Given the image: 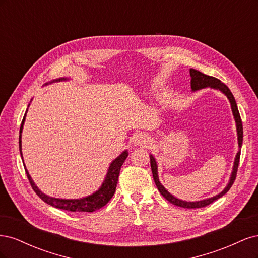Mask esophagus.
Returning a JSON list of instances; mask_svg holds the SVG:
<instances>
[{
	"mask_svg": "<svg viewBox=\"0 0 258 258\" xmlns=\"http://www.w3.org/2000/svg\"><path fill=\"white\" fill-rule=\"evenodd\" d=\"M132 143L135 145H139L142 147H146L151 143V138L144 134H137L134 138H132Z\"/></svg>",
	"mask_w": 258,
	"mask_h": 258,
	"instance_id": "obj_1",
	"label": "esophagus"
}]
</instances>
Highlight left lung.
<instances>
[{
	"instance_id": "8db88e82",
	"label": "left lung",
	"mask_w": 258,
	"mask_h": 258,
	"mask_svg": "<svg viewBox=\"0 0 258 258\" xmlns=\"http://www.w3.org/2000/svg\"><path fill=\"white\" fill-rule=\"evenodd\" d=\"M189 73H190V77H191L190 86H191L192 91H197V90H200V89L210 87V88H213V89H217V90L222 91L224 95L228 98L230 105H231L233 118H235V121H236L237 135H238V145H239V151L236 155L235 162H233L232 172H231V175H230V178H229V182H228L227 186L225 187L223 191H221L220 194L216 195V196H213V197L208 198V199H204V200H199V201H184V200H181V199H177L176 197L173 196V195H171L159 182L157 162H156V159L154 158V156L150 155L151 168H152V173H153L154 181H155L156 186H157L159 192L162 195V196L165 197L168 201H170L171 204H173L177 207L186 208V209H197V208H204V207H206L210 204H212L213 201H215L218 198H221L222 196H224V195L230 189V187L232 186L233 182H235L237 171H238V166H239V160H240L242 141H243V127H242V121H241V117H240V114H239V110H238V106H237V103H236V100H235V98H233V95H232L231 91L229 90L227 86H226L224 83H222L220 80L215 79V77L206 75L204 73L197 71V70H195V69H190Z\"/></svg>"
}]
</instances>
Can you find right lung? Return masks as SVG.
<instances>
[{
	"label": "right lung",
	"mask_w": 258,
	"mask_h": 258,
	"mask_svg": "<svg viewBox=\"0 0 258 258\" xmlns=\"http://www.w3.org/2000/svg\"><path fill=\"white\" fill-rule=\"evenodd\" d=\"M68 80L69 79H67V77H61V79L53 80L49 84H51L53 82H61V81H68ZM45 85H47V84H45ZM26 115H27V113L25 114V116H23V119H22L21 126H20V131H19V151H20L21 158H22L21 132H22V128H23V123H25V120H26ZM127 156H128V151H123L118 156V157L114 159L110 165V167H108L106 176H105L104 181H103L102 185H101L100 188L97 191L93 192L92 195H90V196L80 198V199H60V198H53V197L47 196V195L43 194L40 189H38V187L34 184L32 177L30 176L28 170L27 169H25V170H26L29 182H30L31 186H32L33 190L36 192L37 196L40 197L44 202H46L47 205L52 206L53 208L61 209V210L71 211V212H93V211H97L102 207H104L107 202L111 200V198L114 196L117 182H118L120 168L122 166V163L124 162V160H126Z\"/></svg>",
	"instance_id": "add662e5"
}]
</instances>
